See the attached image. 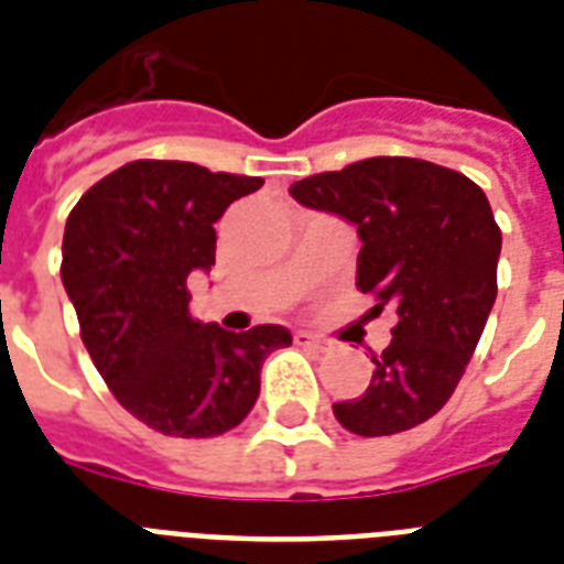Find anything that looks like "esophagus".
I'll return each mask as SVG.
<instances>
[{
  "mask_svg": "<svg viewBox=\"0 0 564 564\" xmlns=\"http://www.w3.org/2000/svg\"><path fill=\"white\" fill-rule=\"evenodd\" d=\"M295 345H301V348H313V351H327V348H330L327 339L313 334H295Z\"/></svg>",
  "mask_w": 564,
  "mask_h": 564,
  "instance_id": "esophagus-1",
  "label": "esophagus"
}]
</instances>
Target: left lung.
<instances>
[{"label":"left lung","instance_id":"8db88e82","mask_svg":"<svg viewBox=\"0 0 564 564\" xmlns=\"http://www.w3.org/2000/svg\"><path fill=\"white\" fill-rule=\"evenodd\" d=\"M290 195L357 225V290L398 313L369 389L334 403L336 421L357 436H392L433 419L498 299L500 228L486 193L430 161L369 158L295 181Z\"/></svg>","mask_w":564,"mask_h":564}]
</instances>
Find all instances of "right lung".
I'll return each mask as SVG.
<instances>
[{
    "label": "right lung",
    "instance_id": "add662e5",
    "mask_svg": "<svg viewBox=\"0 0 564 564\" xmlns=\"http://www.w3.org/2000/svg\"><path fill=\"white\" fill-rule=\"evenodd\" d=\"M260 187L195 163L134 161L93 184L66 219L61 281L84 348L113 398L163 436L237 427L263 360L292 343L281 325L234 334L189 316V274L216 263L213 225Z\"/></svg>",
    "mask_w": 564,
    "mask_h": 564
}]
</instances>
